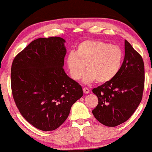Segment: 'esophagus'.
<instances>
[{
    "label": "esophagus",
    "mask_w": 152,
    "mask_h": 152,
    "mask_svg": "<svg viewBox=\"0 0 152 152\" xmlns=\"http://www.w3.org/2000/svg\"><path fill=\"white\" fill-rule=\"evenodd\" d=\"M83 93L85 94H88L89 93V89L88 88H86V87H85V88H83Z\"/></svg>",
    "instance_id": "obj_1"
}]
</instances>
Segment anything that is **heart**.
I'll use <instances>...</instances> for the list:
<instances>
[{"label":"heart","instance_id":"heart-1","mask_svg":"<svg viewBox=\"0 0 152 152\" xmlns=\"http://www.w3.org/2000/svg\"><path fill=\"white\" fill-rule=\"evenodd\" d=\"M124 54L116 45L99 41L85 40L78 45L76 52H71L66 64L72 78L79 80L87 65L88 69L83 76L86 83L96 81L105 83L113 80L121 69Z\"/></svg>","mask_w":152,"mask_h":152}]
</instances>
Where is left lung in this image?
<instances>
[{
	"mask_svg": "<svg viewBox=\"0 0 152 152\" xmlns=\"http://www.w3.org/2000/svg\"><path fill=\"white\" fill-rule=\"evenodd\" d=\"M125 52L123 63L115 77L93 89L98 104L92 113L98 121L107 127L127 121L137 108L143 95V59L127 40Z\"/></svg>",
	"mask_w": 152,
	"mask_h": 152,
	"instance_id": "8db88e82",
	"label": "left lung"
}]
</instances>
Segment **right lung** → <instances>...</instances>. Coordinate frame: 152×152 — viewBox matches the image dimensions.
Listing matches in <instances>:
<instances>
[{
  "label": "right lung",
  "instance_id": "1",
  "mask_svg": "<svg viewBox=\"0 0 152 152\" xmlns=\"http://www.w3.org/2000/svg\"><path fill=\"white\" fill-rule=\"evenodd\" d=\"M58 37L38 38L14 58L11 89L23 118L42 131L57 129L83 96L81 85L64 70L66 49Z\"/></svg>",
  "mask_w": 152,
  "mask_h": 152
}]
</instances>
